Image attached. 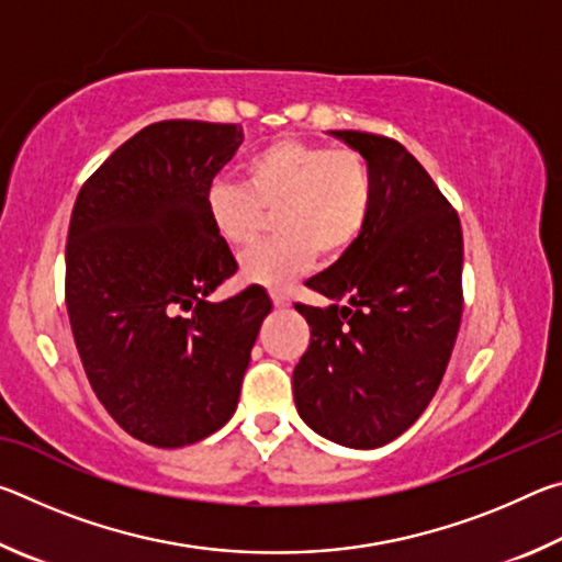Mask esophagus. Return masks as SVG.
<instances>
[{
	"label": "esophagus",
	"instance_id": "1",
	"mask_svg": "<svg viewBox=\"0 0 562 562\" xmlns=\"http://www.w3.org/2000/svg\"><path fill=\"white\" fill-rule=\"evenodd\" d=\"M270 297H272V304L278 310H284V307H290V300H288V294H282L280 290H272L270 292Z\"/></svg>",
	"mask_w": 562,
	"mask_h": 562
}]
</instances>
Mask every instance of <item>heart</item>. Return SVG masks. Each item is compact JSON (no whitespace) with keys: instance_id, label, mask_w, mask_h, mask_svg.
Returning a JSON list of instances; mask_svg holds the SVG:
<instances>
[{"instance_id":"heart-1","label":"heart","mask_w":562,"mask_h":562,"mask_svg":"<svg viewBox=\"0 0 562 562\" xmlns=\"http://www.w3.org/2000/svg\"><path fill=\"white\" fill-rule=\"evenodd\" d=\"M245 183L215 180L205 205L217 235L233 247L258 240L274 213L280 235L240 260L243 278L265 288H288L317 252L322 260L341 258L372 217V168L351 148L278 138L247 160Z\"/></svg>"}]
</instances>
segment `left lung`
Returning <instances> with one entry per match:
<instances>
[{"mask_svg":"<svg viewBox=\"0 0 562 562\" xmlns=\"http://www.w3.org/2000/svg\"><path fill=\"white\" fill-rule=\"evenodd\" d=\"M367 158L372 217L359 240L307 282L329 307L294 304L310 347L292 372L310 429L376 449L412 426L439 389L463 312L459 213L394 138L331 131Z\"/></svg>","mask_w":562,"mask_h":562,"instance_id":"left-lung-1","label":"left lung"}]
</instances>
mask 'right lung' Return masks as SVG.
Wrapping results in <instances>:
<instances>
[{
	"instance_id": "add662e5",
	"label": "right lung",
	"mask_w": 562,
	"mask_h": 562,
	"mask_svg": "<svg viewBox=\"0 0 562 562\" xmlns=\"http://www.w3.org/2000/svg\"><path fill=\"white\" fill-rule=\"evenodd\" d=\"M240 144L237 123H150L93 170L71 211L66 310L83 372L113 422L158 449L235 414L272 310L260 284L205 300L237 272L205 195Z\"/></svg>"
}]
</instances>
